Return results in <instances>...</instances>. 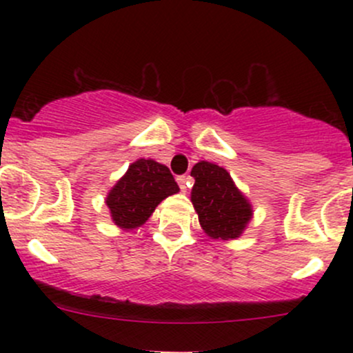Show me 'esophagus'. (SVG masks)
<instances>
[{"mask_svg":"<svg viewBox=\"0 0 353 353\" xmlns=\"http://www.w3.org/2000/svg\"><path fill=\"white\" fill-rule=\"evenodd\" d=\"M177 182H179V188H181L182 192H185V190H188V188H189V184H190V176H179V177H177Z\"/></svg>","mask_w":353,"mask_h":353,"instance_id":"1","label":"esophagus"}]
</instances>
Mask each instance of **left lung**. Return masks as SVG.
<instances>
[{
	"label": "left lung",
	"mask_w": 353,
	"mask_h": 353,
	"mask_svg": "<svg viewBox=\"0 0 353 353\" xmlns=\"http://www.w3.org/2000/svg\"><path fill=\"white\" fill-rule=\"evenodd\" d=\"M196 179L190 202L199 216L202 230L210 239L234 241L241 237L254 216L252 204L221 165L201 161L192 168Z\"/></svg>",
	"instance_id": "1"
}]
</instances>
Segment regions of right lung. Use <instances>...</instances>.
Wrapping results in <instances>:
<instances>
[{"mask_svg":"<svg viewBox=\"0 0 353 353\" xmlns=\"http://www.w3.org/2000/svg\"><path fill=\"white\" fill-rule=\"evenodd\" d=\"M179 192L168 165L154 159H137L112 185L106 205L112 222L123 230L141 228L165 197Z\"/></svg>","mask_w":353,"mask_h":353,"instance_id":"1","label":"right lung"}]
</instances>
